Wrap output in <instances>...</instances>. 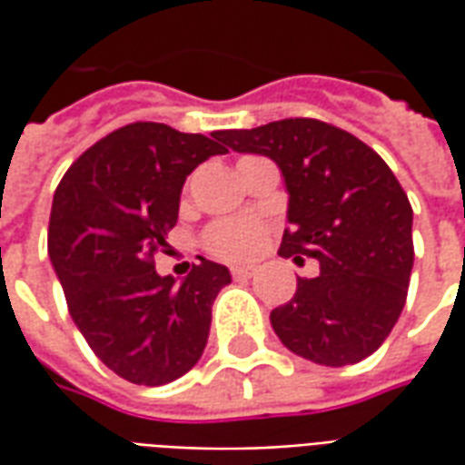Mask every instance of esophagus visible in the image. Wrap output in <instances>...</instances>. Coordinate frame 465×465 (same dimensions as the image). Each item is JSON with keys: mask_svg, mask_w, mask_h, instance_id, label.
<instances>
[{"mask_svg": "<svg viewBox=\"0 0 465 465\" xmlns=\"http://www.w3.org/2000/svg\"><path fill=\"white\" fill-rule=\"evenodd\" d=\"M253 273H256L253 266H232L233 279H252Z\"/></svg>", "mask_w": 465, "mask_h": 465, "instance_id": "1", "label": "esophagus"}]
</instances>
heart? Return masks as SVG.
I'll return each mask as SVG.
<instances>
[{"label":"heart","instance_id":"heart-1","mask_svg":"<svg viewBox=\"0 0 465 465\" xmlns=\"http://www.w3.org/2000/svg\"><path fill=\"white\" fill-rule=\"evenodd\" d=\"M266 239V226L256 219H219L202 236L206 252L223 262L252 259Z\"/></svg>","mask_w":465,"mask_h":465}]
</instances>
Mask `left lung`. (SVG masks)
<instances>
[{"mask_svg":"<svg viewBox=\"0 0 465 465\" xmlns=\"http://www.w3.org/2000/svg\"><path fill=\"white\" fill-rule=\"evenodd\" d=\"M216 136L279 163L292 223L279 253L322 263L272 312L276 336L323 366L371 356L399 322L413 269V209L389 163L353 134L306 116Z\"/></svg>","mask_w":465,"mask_h":465,"instance_id":"obj_1","label":"left lung"}]
</instances>
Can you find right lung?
I'll list each match as a JSON object with an SVG mask.
<instances>
[{
    "mask_svg": "<svg viewBox=\"0 0 465 465\" xmlns=\"http://www.w3.org/2000/svg\"><path fill=\"white\" fill-rule=\"evenodd\" d=\"M213 153H226L216 132L134 122L89 146L54 192L46 246L69 313L102 363L139 386L169 383L202 359L212 303L232 282L206 259L182 283L153 269L186 176Z\"/></svg>",
    "mask_w": 465,
    "mask_h": 465,
    "instance_id": "add662e5",
    "label": "right lung"
}]
</instances>
